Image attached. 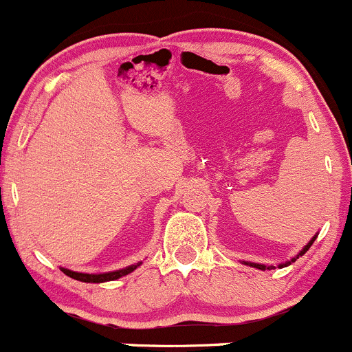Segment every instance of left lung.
Returning <instances> with one entry per match:
<instances>
[{"instance_id":"1","label":"left lung","mask_w":352,"mask_h":352,"mask_svg":"<svg viewBox=\"0 0 352 352\" xmlns=\"http://www.w3.org/2000/svg\"><path fill=\"white\" fill-rule=\"evenodd\" d=\"M316 238H317V235H314L312 236V240L311 241H309V243L307 245H305V247L304 248H302V250H300V253H298V255H296V256H294V258L292 260H289V262H285V263H280V265H278V267H287V265H290V263H292V262H296V260L298 258V256H302V255H304V253L305 252H307L309 250V248H311V245L314 243V240H316ZM245 265H250V267H255V268H260V270H267V268H268V270H272V268H275L274 265H270V267H267V265H262V263H252V262H245Z\"/></svg>"}]
</instances>
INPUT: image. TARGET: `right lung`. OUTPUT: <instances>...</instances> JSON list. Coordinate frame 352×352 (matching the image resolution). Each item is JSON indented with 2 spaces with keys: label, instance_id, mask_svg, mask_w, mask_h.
<instances>
[{
  "label": "right lung",
  "instance_id": "add662e5",
  "mask_svg": "<svg viewBox=\"0 0 352 352\" xmlns=\"http://www.w3.org/2000/svg\"><path fill=\"white\" fill-rule=\"evenodd\" d=\"M141 263L142 262H138L135 265H129V267L120 268V270H114V272H105V274H82V272H74V270H69V268H63V267H60V270H62L65 275H69V277L75 278V280L87 282V283H102V282L117 280V278L131 274V272H134L135 268L141 265Z\"/></svg>",
  "mask_w": 352,
  "mask_h": 352
}]
</instances>
